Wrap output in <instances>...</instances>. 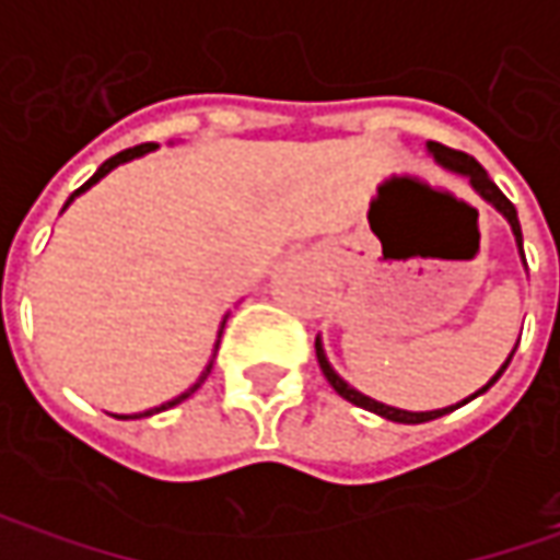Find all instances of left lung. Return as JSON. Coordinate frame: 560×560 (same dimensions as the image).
<instances>
[{"instance_id":"left-lung-1","label":"left lung","mask_w":560,"mask_h":560,"mask_svg":"<svg viewBox=\"0 0 560 560\" xmlns=\"http://www.w3.org/2000/svg\"><path fill=\"white\" fill-rule=\"evenodd\" d=\"M430 152L440 159L445 167H452V171H458V174H467L470 177V184H474V189L483 196L486 202H492L502 214L508 218V224H511V230H514V236H517V246H521V255H524V236H521V221H517V211H514V205L508 202V196L499 189V186L489 180V174H486L480 164L474 162L467 152H458V149H448V145H442V142H430ZM314 352H317V364H320V371H324V376H327V383L334 386L339 396L346 398V401H352V405H358V408H368V411H374V415H380V418L386 420H396V423H423V420H436L442 418V415H448V411H455L458 405H452V408H440V411H401V408H389V405H380V401H374V398L361 396V393H355L349 383H342L339 376H336V371L327 364V355H324V349H320V342H314ZM514 355V352H511ZM511 361V358H508ZM508 361L502 364V371L492 376L489 383H486L480 393H486L499 376L505 374ZM480 393H474V396H480ZM470 396V398H474ZM470 398H464V401H470ZM462 401V405H464Z\"/></svg>"}]
</instances>
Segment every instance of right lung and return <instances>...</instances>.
I'll list each match as a JSON object with an SVG mask.
<instances>
[{"instance_id": "obj_1", "label": "right lung", "mask_w": 560, "mask_h": 560, "mask_svg": "<svg viewBox=\"0 0 560 560\" xmlns=\"http://www.w3.org/2000/svg\"><path fill=\"white\" fill-rule=\"evenodd\" d=\"M152 149H159V142H142V145H133V149H124V152H118V155H112V159H108V162L102 164V167H98L96 174H93V177H90L86 184H83V186H80V189H74V192H71V199H68V202H65V205L74 202V196H80L83 189H90V186L96 184V180H102V177H105V174H108L112 167H118V164L130 162V159H140V155H145V152H152ZM224 324H226V317H224ZM224 324H221V330H218V339H221V334H224ZM211 364H214V358H211ZM211 364L205 368V374L199 376V380H196V383H192L189 389H186L184 396H177V398H174V401H167V405H162V408H152V411H142V415H133V418H149V415H159V411H167V408H174V405H180L184 398H189V396H192V393H196V389H199V386H202L205 376L211 374Z\"/></svg>"}]
</instances>
